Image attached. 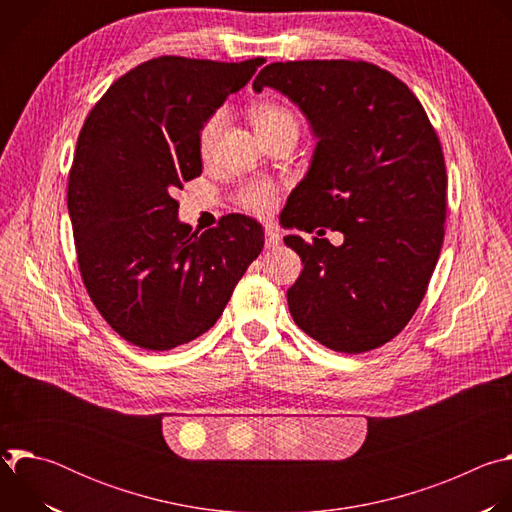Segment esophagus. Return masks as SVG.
I'll list each match as a JSON object with an SVG mask.
<instances>
[{
    "instance_id": "esophagus-1",
    "label": "esophagus",
    "mask_w": 512,
    "mask_h": 512,
    "mask_svg": "<svg viewBox=\"0 0 512 512\" xmlns=\"http://www.w3.org/2000/svg\"><path fill=\"white\" fill-rule=\"evenodd\" d=\"M281 245V235L273 227H265V247L277 249Z\"/></svg>"
}]
</instances>
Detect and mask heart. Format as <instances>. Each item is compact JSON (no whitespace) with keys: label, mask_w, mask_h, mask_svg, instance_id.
<instances>
[{"label":"heart","mask_w":512,"mask_h":512,"mask_svg":"<svg viewBox=\"0 0 512 512\" xmlns=\"http://www.w3.org/2000/svg\"><path fill=\"white\" fill-rule=\"evenodd\" d=\"M249 115H251V121H253L255 129L259 131V135L265 141L273 139L277 135H285V133H291V135L298 137L300 119H298L296 111L289 109L287 105H283L279 101H271V99L255 101L249 107ZM225 119H227L225 109H216L202 121L200 129H198V135H196V150H198V156L202 160H208L212 156L218 133H221V129L225 125ZM277 194H279V188H277L275 182L265 180V178H257V180L245 182L239 188L237 202L247 212L265 216L275 208Z\"/></svg>","instance_id":"obj_1"}]
</instances>
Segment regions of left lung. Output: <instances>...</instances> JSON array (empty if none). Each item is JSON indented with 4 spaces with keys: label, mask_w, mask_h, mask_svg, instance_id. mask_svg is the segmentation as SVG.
<instances>
[{
    "label": "left lung",
    "mask_w": 512,
    "mask_h": 512,
    "mask_svg": "<svg viewBox=\"0 0 512 512\" xmlns=\"http://www.w3.org/2000/svg\"><path fill=\"white\" fill-rule=\"evenodd\" d=\"M277 89L318 139L281 212L287 229L340 230L334 248L283 241L304 263L287 289L294 322L336 352L393 340L419 308L444 243L448 174L440 137L411 89L364 60L267 64L253 89Z\"/></svg>",
    "instance_id": "8db88e82"
}]
</instances>
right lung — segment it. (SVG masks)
Returning <instances> with one entry per match:
<instances>
[{
	"instance_id": "obj_1",
	"label": "right lung",
	"mask_w": 512,
	"mask_h": 512,
	"mask_svg": "<svg viewBox=\"0 0 512 512\" xmlns=\"http://www.w3.org/2000/svg\"><path fill=\"white\" fill-rule=\"evenodd\" d=\"M263 62L158 56L85 119L66 192L77 261L99 314L139 348L172 350L210 330L263 249L255 218L233 212L192 233L174 198L202 174V121Z\"/></svg>"
}]
</instances>
